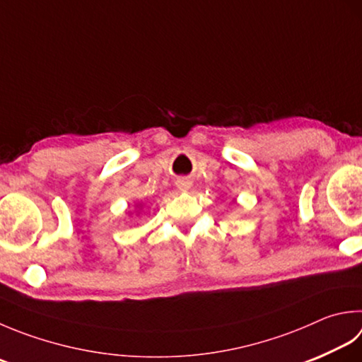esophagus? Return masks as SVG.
<instances>
[{
    "mask_svg": "<svg viewBox=\"0 0 362 362\" xmlns=\"http://www.w3.org/2000/svg\"><path fill=\"white\" fill-rule=\"evenodd\" d=\"M176 186H178L180 190H189L190 186H192V182H190L187 178H182V180H178Z\"/></svg>",
    "mask_w": 362,
    "mask_h": 362,
    "instance_id": "obj_1",
    "label": "esophagus"
}]
</instances>
